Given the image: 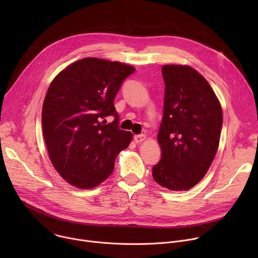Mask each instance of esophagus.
<instances>
[{
  "label": "esophagus",
  "instance_id": "obj_1",
  "mask_svg": "<svg viewBox=\"0 0 258 258\" xmlns=\"http://www.w3.org/2000/svg\"><path fill=\"white\" fill-rule=\"evenodd\" d=\"M134 140H135L136 143H141V142H143V141L146 140V136L143 135V134H141V135H136V136L134 137Z\"/></svg>",
  "mask_w": 258,
  "mask_h": 258
}]
</instances>
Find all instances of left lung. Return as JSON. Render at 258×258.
Returning a JSON list of instances; mask_svg holds the SVG:
<instances>
[{"label": "left lung", "instance_id": "left-lung-1", "mask_svg": "<svg viewBox=\"0 0 258 258\" xmlns=\"http://www.w3.org/2000/svg\"><path fill=\"white\" fill-rule=\"evenodd\" d=\"M161 158L152 175L160 186L186 191L206 174L216 154L223 110L208 82L187 65H164Z\"/></svg>", "mask_w": 258, "mask_h": 258}]
</instances>
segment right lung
I'll list each match as a JSON object with an SVG mask.
<instances>
[{"mask_svg":"<svg viewBox=\"0 0 258 258\" xmlns=\"http://www.w3.org/2000/svg\"><path fill=\"white\" fill-rule=\"evenodd\" d=\"M135 70L120 62L84 58L51 83L42 111L44 139L52 164L70 185L98 186L112 173L116 156L130 145L133 135L118 127L113 103ZM110 115L115 120L106 125L103 118Z\"/></svg>","mask_w":258,"mask_h":258,"instance_id":"obj_1","label":"right lung"}]
</instances>
